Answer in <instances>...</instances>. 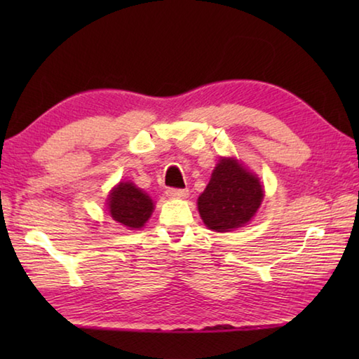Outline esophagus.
<instances>
[{
    "mask_svg": "<svg viewBox=\"0 0 359 359\" xmlns=\"http://www.w3.org/2000/svg\"><path fill=\"white\" fill-rule=\"evenodd\" d=\"M169 198L172 199H185L188 196V190H179V188H169L166 191Z\"/></svg>",
    "mask_w": 359,
    "mask_h": 359,
    "instance_id": "1",
    "label": "esophagus"
}]
</instances>
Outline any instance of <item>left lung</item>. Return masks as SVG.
<instances>
[{
    "instance_id": "8db88e82",
    "label": "left lung",
    "mask_w": 359,
    "mask_h": 359,
    "mask_svg": "<svg viewBox=\"0 0 359 359\" xmlns=\"http://www.w3.org/2000/svg\"><path fill=\"white\" fill-rule=\"evenodd\" d=\"M263 198L264 190L257 175L236 158H222L198 198V210L209 229L226 233L250 222Z\"/></svg>"
}]
</instances>
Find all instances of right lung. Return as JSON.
Listing matches in <instances>:
<instances>
[{"label": "right lung", "instance_id": "obj_1", "mask_svg": "<svg viewBox=\"0 0 359 359\" xmlns=\"http://www.w3.org/2000/svg\"><path fill=\"white\" fill-rule=\"evenodd\" d=\"M107 210L128 229H141L154 212V201L133 182H120L109 193Z\"/></svg>", "mask_w": 359, "mask_h": 359}]
</instances>
